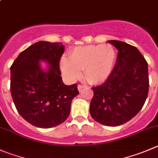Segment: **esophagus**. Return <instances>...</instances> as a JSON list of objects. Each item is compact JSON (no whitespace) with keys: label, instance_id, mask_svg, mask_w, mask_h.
<instances>
[{"label":"esophagus","instance_id":"obj_1","mask_svg":"<svg viewBox=\"0 0 158 158\" xmlns=\"http://www.w3.org/2000/svg\"><path fill=\"white\" fill-rule=\"evenodd\" d=\"M84 88H85V85H78V89H79V92L82 91Z\"/></svg>","mask_w":158,"mask_h":158}]
</instances>
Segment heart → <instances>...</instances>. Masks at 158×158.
I'll list each match as a JSON object with an SVG mask.
<instances>
[{"label": "heart", "mask_w": 158, "mask_h": 158, "mask_svg": "<svg viewBox=\"0 0 158 158\" xmlns=\"http://www.w3.org/2000/svg\"><path fill=\"white\" fill-rule=\"evenodd\" d=\"M116 60V53L110 45L78 46L69 53V59H62L61 70L71 81L81 76L83 70L85 80L90 84H102L111 75Z\"/></svg>", "instance_id": "heart-1"}]
</instances>
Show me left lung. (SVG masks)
Instances as JSON below:
<instances>
[{
  "label": "left lung",
  "instance_id": "1",
  "mask_svg": "<svg viewBox=\"0 0 158 158\" xmlns=\"http://www.w3.org/2000/svg\"><path fill=\"white\" fill-rule=\"evenodd\" d=\"M118 50L116 64L109 79L93 88L90 115L105 126L123 124L139 113L148 94V62L136 47L108 41Z\"/></svg>",
  "mask_w": 158,
  "mask_h": 158
}]
</instances>
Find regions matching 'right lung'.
<instances>
[{"label": "right lung", "mask_w": 158, "mask_h": 158, "mask_svg": "<svg viewBox=\"0 0 158 158\" xmlns=\"http://www.w3.org/2000/svg\"><path fill=\"white\" fill-rule=\"evenodd\" d=\"M61 42L40 41L21 52L10 66V93L17 110L29 123L51 128L69 116L72 100L79 95L76 84L62 82L59 61ZM42 61L48 65L43 69Z\"/></svg>", "instance_id": "1"}]
</instances>
